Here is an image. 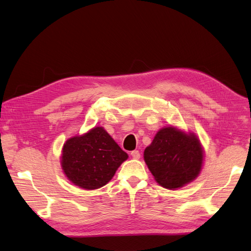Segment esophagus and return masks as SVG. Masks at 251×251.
<instances>
[{
    "label": "esophagus",
    "mask_w": 251,
    "mask_h": 251,
    "mask_svg": "<svg viewBox=\"0 0 251 251\" xmlns=\"http://www.w3.org/2000/svg\"><path fill=\"white\" fill-rule=\"evenodd\" d=\"M130 156H131L132 158H134V159H140L141 154H140L139 151L135 150V151H131V152H130Z\"/></svg>",
    "instance_id": "obj_1"
}]
</instances>
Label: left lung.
<instances>
[{
  "mask_svg": "<svg viewBox=\"0 0 251 251\" xmlns=\"http://www.w3.org/2000/svg\"><path fill=\"white\" fill-rule=\"evenodd\" d=\"M144 160L158 184L177 189L193 182L200 175L204 151L195 132L167 126L157 131L145 149Z\"/></svg>",
  "mask_w": 251,
  "mask_h": 251,
  "instance_id": "8db88e82",
  "label": "left lung"
}]
</instances>
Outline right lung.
I'll list each match as a JSON object with an SVG mask.
<instances>
[{
  "mask_svg": "<svg viewBox=\"0 0 251 251\" xmlns=\"http://www.w3.org/2000/svg\"><path fill=\"white\" fill-rule=\"evenodd\" d=\"M127 158L104 127L98 126L64 143L61 167L74 185L94 190L108 183Z\"/></svg>",
  "mask_w": 251,
  "mask_h": 251,
  "instance_id": "obj_1",
  "label": "right lung"
}]
</instances>
